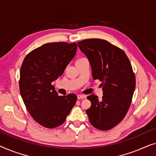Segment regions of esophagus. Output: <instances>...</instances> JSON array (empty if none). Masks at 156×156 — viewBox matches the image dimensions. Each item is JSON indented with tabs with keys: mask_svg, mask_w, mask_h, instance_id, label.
I'll list each match as a JSON object with an SVG mask.
<instances>
[{
	"mask_svg": "<svg viewBox=\"0 0 156 156\" xmlns=\"http://www.w3.org/2000/svg\"><path fill=\"white\" fill-rule=\"evenodd\" d=\"M84 98H86V96H85V95H82V94L77 95V99H84Z\"/></svg>",
	"mask_w": 156,
	"mask_h": 156,
	"instance_id": "34e87169",
	"label": "esophagus"
}]
</instances>
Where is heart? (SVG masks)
Instances as JSON below:
<instances>
[{
  "label": "heart",
  "mask_w": 156,
  "mask_h": 156,
  "mask_svg": "<svg viewBox=\"0 0 156 156\" xmlns=\"http://www.w3.org/2000/svg\"><path fill=\"white\" fill-rule=\"evenodd\" d=\"M82 59H83V58H82Z\"/></svg>",
  "instance_id": "1"
}]
</instances>
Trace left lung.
Segmentation results:
<instances>
[{
	"instance_id": "left-lung-1",
	"label": "left lung",
	"mask_w": 156,
	"mask_h": 156,
	"mask_svg": "<svg viewBox=\"0 0 156 156\" xmlns=\"http://www.w3.org/2000/svg\"><path fill=\"white\" fill-rule=\"evenodd\" d=\"M91 67L94 80L101 82L103 97H87L91 107L87 109L91 124L106 131L121 122L131 105L136 77L126 53L105 40L88 39L78 42Z\"/></svg>"
}]
</instances>
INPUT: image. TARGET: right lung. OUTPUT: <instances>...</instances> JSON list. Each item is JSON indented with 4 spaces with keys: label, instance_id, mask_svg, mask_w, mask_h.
<instances>
[{
    "label": "right lung",
    "instance_id": "right-lung-1",
    "mask_svg": "<svg viewBox=\"0 0 156 156\" xmlns=\"http://www.w3.org/2000/svg\"><path fill=\"white\" fill-rule=\"evenodd\" d=\"M76 42L47 43L31 51L20 68L19 87L30 114L48 129L62 124L76 101V96H58L52 85L75 56Z\"/></svg>",
    "mask_w": 156,
    "mask_h": 156
}]
</instances>
